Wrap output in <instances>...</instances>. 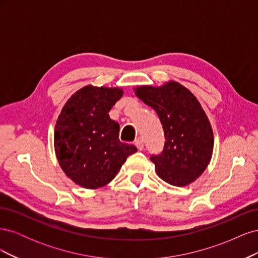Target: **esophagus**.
Here are the masks:
<instances>
[{"instance_id": "obj_1", "label": "esophagus", "mask_w": 258, "mask_h": 258, "mask_svg": "<svg viewBox=\"0 0 258 258\" xmlns=\"http://www.w3.org/2000/svg\"><path fill=\"white\" fill-rule=\"evenodd\" d=\"M136 146L138 147V150H140V151H142L143 148H144V142H143V140L141 139V138H138L137 140H136Z\"/></svg>"}]
</instances>
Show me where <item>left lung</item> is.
I'll return each mask as SVG.
<instances>
[{
	"instance_id": "1",
	"label": "left lung",
	"mask_w": 258,
	"mask_h": 258,
	"mask_svg": "<svg viewBox=\"0 0 258 258\" xmlns=\"http://www.w3.org/2000/svg\"><path fill=\"white\" fill-rule=\"evenodd\" d=\"M136 95L157 113L165 132V146L152 155L155 170L163 181L186 186L201 175L213 152V131L199 101L181 84L162 87L142 86Z\"/></svg>"
}]
</instances>
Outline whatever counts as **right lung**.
Segmentation results:
<instances>
[{"instance_id":"obj_1","label":"right lung","mask_w":258,"mask_h":258,"mask_svg":"<svg viewBox=\"0 0 258 258\" xmlns=\"http://www.w3.org/2000/svg\"><path fill=\"white\" fill-rule=\"evenodd\" d=\"M122 96L118 88L86 87L62 108L54 127V151L64 173L85 188L110 183L137 147L119 141V123L108 116Z\"/></svg>"}]
</instances>
